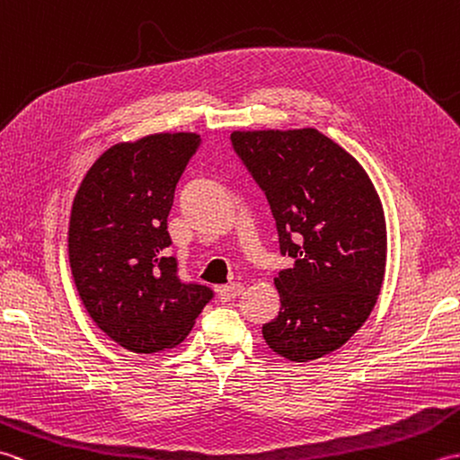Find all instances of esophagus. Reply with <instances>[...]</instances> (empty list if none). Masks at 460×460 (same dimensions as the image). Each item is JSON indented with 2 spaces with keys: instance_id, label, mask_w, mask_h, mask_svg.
<instances>
[{
  "instance_id": "esophagus-1",
  "label": "esophagus",
  "mask_w": 460,
  "mask_h": 460,
  "mask_svg": "<svg viewBox=\"0 0 460 460\" xmlns=\"http://www.w3.org/2000/svg\"><path fill=\"white\" fill-rule=\"evenodd\" d=\"M243 290H245V287L239 285V282H233V285H227V287H219L217 296L221 302H229V300L239 298L243 295Z\"/></svg>"
}]
</instances>
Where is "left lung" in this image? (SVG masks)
<instances>
[{"label": "left lung", "mask_w": 460, "mask_h": 460, "mask_svg": "<svg viewBox=\"0 0 460 460\" xmlns=\"http://www.w3.org/2000/svg\"><path fill=\"white\" fill-rule=\"evenodd\" d=\"M233 148L265 191L280 252L272 351L312 361L341 348L374 310L387 261L384 205L361 164L316 128L235 130Z\"/></svg>", "instance_id": "left-lung-1"}]
</instances>
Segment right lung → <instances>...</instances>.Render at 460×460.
Instances as JSON below:
<instances>
[{"instance_id":"right-lung-1","label":"right lung","mask_w":460,"mask_h":460,"mask_svg":"<svg viewBox=\"0 0 460 460\" xmlns=\"http://www.w3.org/2000/svg\"><path fill=\"white\" fill-rule=\"evenodd\" d=\"M199 144L195 132L148 134L102 152L75 193L68 262L93 322L134 354L175 348L211 300L178 279L168 215Z\"/></svg>"}]
</instances>
